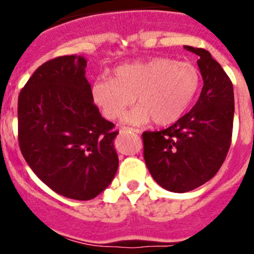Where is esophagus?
<instances>
[{
    "label": "esophagus",
    "instance_id": "esophagus-1",
    "mask_svg": "<svg viewBox=\"0 0 254 254\" xmlns=\"http://www.w3.org/2000/svg\"><path fill=\"white\" fill-rule=\"evenodd\" d=\"M124 131H132V132H136V134H139L140 132V130H137V129H132V127H122V129H120V132H124Z\"/></svg>",
    "mask_w": 254,
    "mask_h": 254
}]
</instances>
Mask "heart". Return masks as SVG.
Segmentation results:
<instances>
[{
	"label": "heart",
	"instance_id": "obj_1",
	"mask_svg": "<svg viewBox=\"0 0 254 254\" xmlns=\"http://www.w3.org/2000/svg\"><path fill=\"white\" fill-rule=\"evenodd\" d=\"M114 76L97 78L92 96L108 119L122 118L137 97L140 106L127 118L131 124L153 120L163 127L177 122L200 84V73L193 64L162 56L119 66Z\"/></svg>",
	"mask_w": 254,
	"mask_h": 254
}]
</instances>
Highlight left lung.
I'll return each instance as SVG.
<instances>
[{
  "label": "left lung",
  "mask_w": 254,
  "mask_h": 254,
  "mask_svg": "<svg viewBox=\"0 0 254 254\" xmlns=\"http://www.w3.org/2000/svg\"><path fill=\"white\" fill-rule=\"evenodd\" d=\"M199 56L204 86L191 111L160 131L142 134L143 158L162 188L186 193L216 175L231 145L234 86L205 49L184 45Z\"/></svg>",
  "instance_id": "left-lung-1"
}]
</instances>
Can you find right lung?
I'll return each mask as SVG.
<instances>
[{
	"mask_svg": "<svg viewBox=\"0 0 254 254\" xmlns=\"http://www.w3.org/2000/svg\"><path fill=\"white\" fill-rule=\"evenodd\" d=\"M83 56L51 59L18 97V142L38 178L55 193L91 200L117 173L114 124L93 103Z\"/></svg>",
	"mask_w": 254,
	"mask_h": 254,
	"instance_id": "right-lung-1",
	"label": "right lung"
}]
</instances>
